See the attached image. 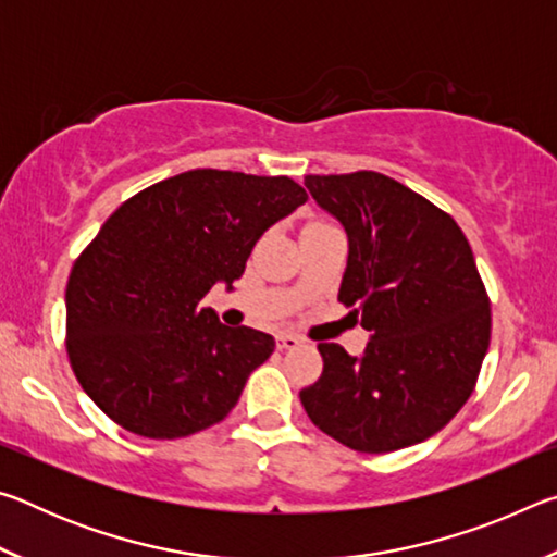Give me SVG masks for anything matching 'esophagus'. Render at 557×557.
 I'll list each match as a JSON object with an SVG mask.
<instances>
[{
	"mask_svg": "<svg viewBox=\"0 0 557 557\" xmlns=\"http://www.w3.org/2000/svg\"><path fill=\"white\" fill-rule=\"evenodd\" d=\"M301 344H305V338H299L295 334H280L277 336V348H280V351H289V348H297Z\"/></svg>",
	"mask_w": 557,
	"mask_h": 557,
	"instance_id": "obj_1",
	"label": "esophagus"
}]
</instances>
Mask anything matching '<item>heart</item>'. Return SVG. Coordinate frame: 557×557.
I'll return each instance as SVG.
<instances>
[{
	"label": "heart",
	"instance_id": "obj_1",
	"mask_svg": "<svg viewBox=\"0 0 557 557\" xmlns=\"http://www.w3.org/2000/svg\"><path fill=\"white\" fill-rule=\"evenodd\" d=\"M322 225H334V223L326 221V219H309L305 223V228H322ZM305 228H301V231H305Z\"/></svg>",
	"mask_w": 557,
	"mask_h": 557
}]
</instances>
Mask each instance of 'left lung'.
Returning <instances> with one entry per match:
<instances>
[{"label": "left lung", "mask_w": 557, "mask_h": 557, "mask_svg": "<svg viewBox=\"0 0 557 557\" xmlns=\"http://www.w3.org/2000/svg\"><path fill=\"white\" fill-rule=\"evenodd\" d=\"M305 184L348 233L338 301L371 342L361 358L319 344L324 371L299 400L348 449L418 445L469 400L492 338L471 245L447 211L385 174H309Z\"/></svg>", "instance_id": "1"}]
</instances>
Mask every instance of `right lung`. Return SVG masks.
<instances>
[{"mask_svg": "<svg viewBox=\"0 0 557 557\" xmlns=\"http://www.w3.org/2000/svg\"><path fill=\"white\" fill-rule=\"evenodd\" d=\"M307 201L289 176L191 169L132 196L102 223L65 285V351L90 400L149 440L221 422L275 338L201 307L238 280L272 223Z\"/></svg>", "mask_w": 557, "mask_h": 557, "instance_id": "obj_1", "label": "right lung"}]
</instances>
